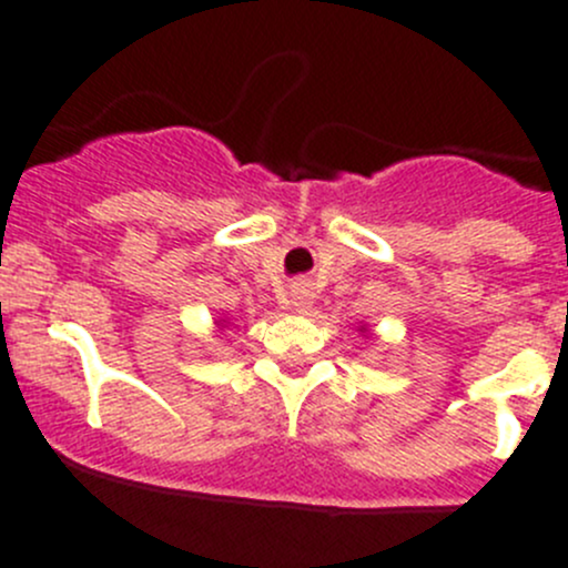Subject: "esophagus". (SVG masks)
I'll return each mask as SVG.
<instances>
[{
    "label": "esophagus",
    "mask_w": 568,
    "mask_h": 568,
    "mask_svg": "<svg viewBox=\"0 0 568 568\" xmlns=\"http://www.w3.org/2000/svg\"><path fill=\"white\" fill-rule=\"evenodd\" d=\"M313 307V294L307 285H296L294 291H291V311L300 313V316H305L307 311Z\"/></svg>",
    "instance_id": "obj_1"
}]
</instances>
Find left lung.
Here are the masks:
<instances>
[{"instance_id":"1","label":"left lung","mask_w":568,"mask_h":568,"mask_svg":"<svg viewBox=\"0 0 568 568\" xmlns=\"http://www.w3.org/2000/svg\"><path fill=\"white\" fill-rule=\"evenodd\" d=\"M359 332H363V335H371V329L365 324H359Z\"/></svg>"}]
</instances>
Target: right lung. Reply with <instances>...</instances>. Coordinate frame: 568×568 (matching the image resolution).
Here are the masks:
<instances>
[{"label":"right lung","mask_w":568,"mask_h":568,"mask_svg":"<svg viewBox=\"0 0 568 568\" xmlns=\"http://www.w3.org/2000/svg\"><path fill=\"white\" fill-rule=\"evenodd\" d=\"M214 324H216V329H225V326H227V324H231V321H227V318H216V321H214Z\"/></svg>","instance_id":"1"}]
</instances>
